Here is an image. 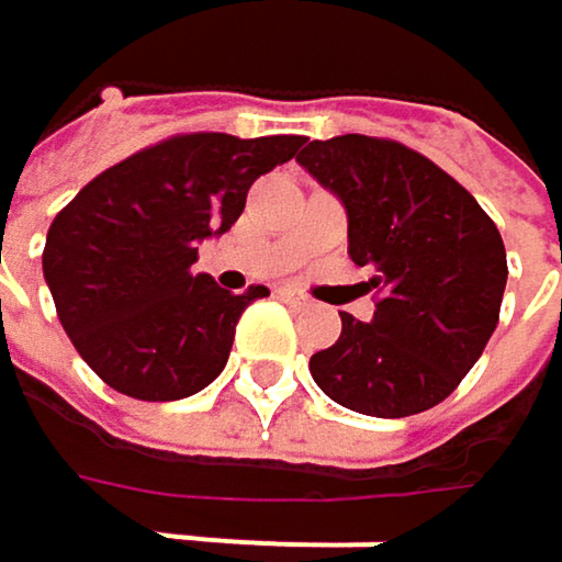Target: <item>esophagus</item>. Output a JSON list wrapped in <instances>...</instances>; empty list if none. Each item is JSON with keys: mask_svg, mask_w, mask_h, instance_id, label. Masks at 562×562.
<instances>
[{"mask_svg": "<svg viewBox=\"0 0 562 562\" xmlns=\"http://www.w3.org/2000/svg\"><path fill=\"white\" fill-rule=\"evenodd\" d=\"M280 295L285 302H292V305H308V295H302L299 289H292V285H282Z\"/></svg>", "mask_w": 562, "mask_h": 562, "instance_id": "34e87169", "label": "esophagus"}]
</instances>
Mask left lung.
Returning a JSON list of instances; mask_svg holds the SVG:
<instances>
[{"mask_svg": "<svg viewBox=\"0 0 562 562\" xmlns=\"http://www.w3.org/2000/svg\"><path fill=\"white\" fill-rule=\"evenodd\" d=\"M295 162L348 211V254L371 267V322L341 312V335L308 371L335 403L400 419L442 403L482 358L502 312L507 257L482 204L426 156L374 136L308 143Z\"/></svg>", "mask_w": 562, "mask_h": 562, "instance_id": "8db88e82", "label": "left lung"}]
</instances>
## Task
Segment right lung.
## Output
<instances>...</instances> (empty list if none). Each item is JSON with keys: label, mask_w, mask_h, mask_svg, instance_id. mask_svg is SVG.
Wrapping results in <instances>:
<instances>
[{"label": "right lung", "mask_w": 562, "mask_h": 562, "mask_svg": "<svg viewBox=\"0 0 562 562\" xmlns=\"http://www.w3.org/2000/svg\"><path fill=\"white\" fill-rule=\"evenodd\" d=\"M302 136L188 133L100 171L57 214L42 270L77 355L113 391L181 400L227 364L254 299L194 273L198 244L244 214L250 184L289 162Z\"/></svg>", "instance_id": "right-lung-1"}]
</instances>
